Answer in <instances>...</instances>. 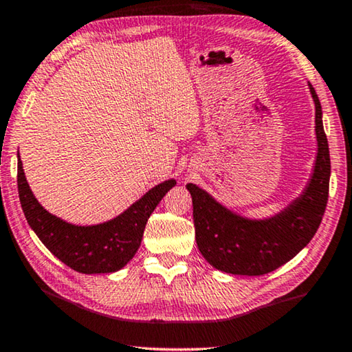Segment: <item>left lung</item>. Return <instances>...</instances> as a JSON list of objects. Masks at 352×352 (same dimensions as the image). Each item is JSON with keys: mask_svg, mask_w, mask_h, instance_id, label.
Masks as SVG:
<instances>
[{"mask_svg": "<svg viewBox=\"0 0 352 352\" xmlns=\"http://www.w3.org/2000/svg\"><path fill=\"white\" fill-rule=\"evenodd\" d=\"M318 157L311 181L303 195L268 221H248L230 212L195 184L192 195L195 239L201 256L214 268L232 274L261 276L297 256L311 241L329 200L330 154L322 126V109L313 85Z\"/></svg>", "mask_w": 352, "mask_h": 352, "instance_id": "1", "label": "left lung"}]
</instances>
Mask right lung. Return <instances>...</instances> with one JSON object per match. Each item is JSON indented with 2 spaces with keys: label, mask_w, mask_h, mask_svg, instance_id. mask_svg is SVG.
<instances>
[{
  "label": "right lung",
  "mask_w": 352,
  "mask_h": 352,
  "mask_svg": "<svg viewBox=\"0 0 352 352\" xmlns=\"http://www.w3.org/2000/svg\"><path fill=\"white\" fill-rule=\"evenodd\" d=\"M175 179L155 186L113 221L78 227L52 216L39 205L25 179L22 160L17 165V187L25 217L45 248L74 272L113 273L125 267L138 251L146 222Z\"/></svg>",
  "instance_id": "obj_1"
}]
</instances>
